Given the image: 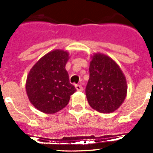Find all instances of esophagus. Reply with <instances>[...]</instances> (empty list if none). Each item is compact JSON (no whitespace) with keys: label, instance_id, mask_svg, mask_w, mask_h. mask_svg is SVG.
<instances>
[{"label":"esophagus","instance_id":"obj_1","mask_svg":"<svg viewBox=\"0 0 153 153\" xmlns=\"http://www.w3.org/2000/svg\"><path fill=\"white\" fill-rule=\"evenodd\" d=\"M75 87H76V90H78V91H83V86H81V85H79V84L76 85Z\"/></svg>","mask_w":153,"mask_h":153}]
</instances>
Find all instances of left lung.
<instances>
[{"label":"left lung","instance_id":"obj_1","mask_svg":"<svg viewBox=\"0 0 153 153\" xmlns=\"http://www.w3.org/2000/svg\"><path fill=\"white\" fill-rule=\"evenodd\" d=\"M90 63L86 95L90 106L100 113L117 110L127 93L126 79L116 62L106 55L95 53Z\"/></svg>","mask_w":153,"mask_h":153}]
</instances>
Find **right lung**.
I'll use <instances>...</instances> for the list:
<instances>
[{"label": "right lung", "mask_w": 153, "mask_h": 153, "mask_svg": "<svg viewBox=\"0 0 153 153\" xmlns=\"http://www.w3.org/2000/svg\"><path fill=\"white\" fill-rule=\"evenodd\" d=\"M69 53L63 50L49 52L34 64L27 77L26 91L35 108L47 114L60 111L68 104L76 88L65 69Z\"/></svg>", "instance_id": "obj_1"}]
</instances>
